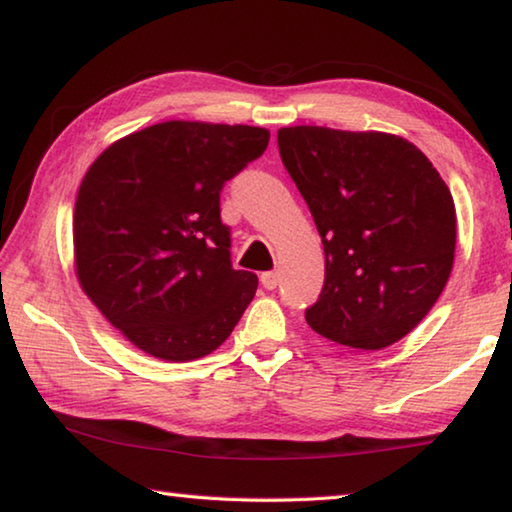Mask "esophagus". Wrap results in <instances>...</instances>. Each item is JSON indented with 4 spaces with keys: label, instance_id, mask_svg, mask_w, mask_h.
Wrapping results in <instances>:
<instances>
[{
    "label": "esophagus",
    "instance_id": "obj_1",
    "mask_svg": "<svg viewBox=\"0 0 512 512\" xmlns=\"http://www.w3.org/2000/svg\"><path fill=\"white\" fill-rule=\"evenodd\" d=\"M262 284H264V289H275L277 284H280V273L277 271L262 273Z\"/></svg>",
    "mask_w": 512,
    "mask_h": 512
}]
</instances>
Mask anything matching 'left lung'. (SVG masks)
I'll list each match as a JSON object with an SVG mask.
<instances>
[{"instance_id":"1","label":"left lung","mask_w":512,"mask_h":512,"mask_svg":"<svg viewBox=\"0 0 512 512\" xmlns=\"http://www.w3.org/2000/svg\"><path fill=\"white\" fill-rule=\"evenodd\" d=\"M280 158L314 216L325 282L309 327L357 350L406 336L436 305L456 248L452 194L402 137L293 126Z\"/></svg>"}]
</instances>
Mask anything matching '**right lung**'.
I'll use <instances>...</instances> for the list:
<instances>
[{"instance_id":"right-lung-1","label":"right lung","mask_w":512,"mask_h":512,"mask_svg":"<svg viewBox=\"0 0 512 512\" xmlns=\"http://www.w3.org/2000/svg\"><path fill=\"white\" fill-rule=\"evenodd\" d=\"M255 126L164 121L108 146L74 207L76 275L137 348L164 361L205 357L257 291L235 271L221 192L266 151Z\"/></svg>"}]
</instances>
